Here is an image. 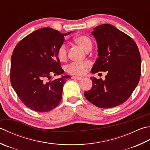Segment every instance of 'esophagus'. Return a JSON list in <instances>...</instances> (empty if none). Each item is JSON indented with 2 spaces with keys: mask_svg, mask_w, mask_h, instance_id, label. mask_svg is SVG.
Here are the masks:
<instances>
[{
  "mask_svg": "<svg viewBox=\"0 0 150 150\" xmlns=\"http://www.w3.org/2000/svg\"><path fill=\"white\" fill-rule=\"evenodd\" d=\"M71 79H76V80H81V79H82L83 78H82L81 77H75V76H73Z\"/></svg>",
  "mask_w": 150,
  "mask_h": 150,
  "instance_id": "obj_1",
  "label": "esophagus"
}]
</instances>
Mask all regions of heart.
I'll return each mask as SVG.
<instances>
[{
    "label": "heart",
    "instance_id": "1",
    "mask_svg": "<svg viewBox=\"0 0 150 150\" xmlns=\"http://www.w3.org/2000/svg\"><path fill=\"white\" fill-rule=\"evenodd\" d=\"M75 43L81 47L86 51H89L92 49V42L90 38L84 35H79L73 39ZM57 58L60 62L66 61L67 58V49L65 44H62L58 47L57 52ZM92 66L90 61L83 62H72L66 67V71L71 75H83L86 73L88 69Z\"/></svg>",
    "mask_w": 150,
    "mask_h": 150
}]
</instances>
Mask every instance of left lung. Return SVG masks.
Listing matches in <instances>:
<instances>
[{
  "mask_svg": "<svg viewBox=\"0 0 150 150\" xmlns=\"http://www.w3.org/2000/svg\"><path fill=\"white\" fill-rule=\"evenodd\" d=\"M98 56L91 73L106 71L105 80L91 78L92 87L84 92L88 101L103 108L118 106L127 101L139 83L141 58L132 38L110 24L95 27Z\"/></svg>",
  "mask_w": 150,
  "mask_h": 150,
  "instance_id": "left-lung-1",
  "label": "left lung"
}]
</instances>
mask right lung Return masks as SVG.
Instances as JSON below:
<instances>
[{
  "instance_id": "1",
  "label": "right lung",
  "mask_w": 150,
  "mask_h": 150,
  "mask_svg": "<svg viewBox=\"0 0 150 150\" xmlns=\"http://www.w3.org/2000/svg\"><path fill=\"white\" fill-rule=\"evenodd\" d=\"M51 28L32 32L17 44L11 57L10 82L17 96L30 109L48 112L57 107L62 99L64 84L69 76L50 80L52 75L64 71L57 58L64 36Z\"/></svg>"
}]
</instances>
